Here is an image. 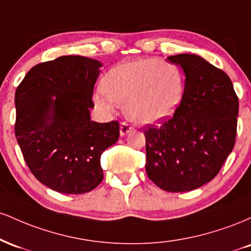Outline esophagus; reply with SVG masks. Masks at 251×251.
<instances>
[{
    "instance_id": "34e87169",
    "label": "esophagus",
    "mask_w": 251,
    "mask_h": 251,
    "mask_svg": "<svg viewBox=\"0 0 251 251\" xmlns=\"http://www.w3.org/2000/svg\"><path fill=\"white\" fill-rule=\"evenodd\" d=\"M132 131V126L129 125L128 123L126 122H123L122 124H120V135L122 137H124V135H126L127 133H129V132Z\"/></svg>"
}]
</instances>
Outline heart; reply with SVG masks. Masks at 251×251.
Segmentation results:
<instances>
[{"mask_svg":"<svg viewBox=\"0 0 251 251\" xmlns=\"http://www.w3.org/2000/svg\"><path fill=\"white\" fill-rule=\"evenodd\" d=\"M94 94V103L112 112L124 105L126 117L138 124H155L175 113L183 99L184 79L175 63L145 57L112 68Z\"/></svg>","mask_w":251,"mask_h":251,"instance_id":"heart-1","label":"heart"}]
</instances>
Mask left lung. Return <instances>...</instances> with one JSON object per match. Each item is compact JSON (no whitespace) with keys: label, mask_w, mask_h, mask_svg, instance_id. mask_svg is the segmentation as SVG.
Returning a JSON list of instances; mask_svg holds the SVG:
<instances>
[{"label":"left lung","mask_w":251,"mask_h":251,"mask_svg":"<svg viewBox=\"0 0 251 251\" xmlns=\"http://www.w3.org/2000/svg\"><path fill=\"white\" fill-rule=\"evenodd\" d=\"M185 73L183 99L159 127L149 124L146 174L169 192L191 191L217 176L235 146L238 97L230 77L203 57H168Z\"/></svg>","instance_id":"1"}]
</instances>
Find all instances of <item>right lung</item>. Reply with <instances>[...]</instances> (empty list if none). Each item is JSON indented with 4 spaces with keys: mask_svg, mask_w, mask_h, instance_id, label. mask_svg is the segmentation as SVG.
Returning a JSON list of instances; mask_svg holds the SVG:
<instances>
[{
    "mask_svg": "<svg viewBox=\"0 0 251 251\" xmlns=\"http://www.w3.org/2000/svg\"><path fill=\"white\" fill-rule=\"evenodd\" d=\"M101 63L61 56L34 66L15 92V135L30 172L67 195L101 183L100 157L117 143L119 123L92 122L89 109Z\"/></svg>",
    "mask_w": 251,
    "mask_h": 251,
    "instance_id": "obj_1",
    "label": "right lung"
}]
</instances>
